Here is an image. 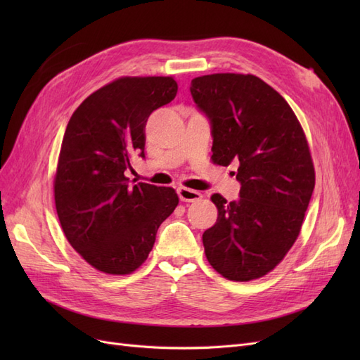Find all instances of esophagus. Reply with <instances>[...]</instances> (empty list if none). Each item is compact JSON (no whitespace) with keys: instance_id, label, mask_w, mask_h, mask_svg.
Masks as SVG:
<instances>
[{"instance_id":"obj_1","label":"esophagus","mask_w":360,"mask_h":360,"mask_svg":"<svg viewBox=\"0 0 360 360\" xmlns=\"http://www.w3.org/2000/svg\"><path fill=\"white\" fill-rule=\"evenodd\" d=\"M177 193H179V198L183 202H195V201H200L202 198L201 192L193 191V189H188V188H179Z\"/></svg>"}]
</instances>
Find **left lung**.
<instances>
[{"label": "left lung", "instance_id": "8db88e82", "mask_svg": "<svg viewBox=\"0 0 360 360\" xmlns=\"http://www.w3.org/2000/svg\"><path fill=\"white\" fill-rule=\"evenodd\" d=\"M191 94L212 129V160L238 165L240 198L212 195L216 224L202 234L212 267L231 281L274 270L296 242L315 186L309 147L296 114L254 75L195 78Z\"/></svg>", "mask_w": 360, "mask_h": 360}]
</instances>
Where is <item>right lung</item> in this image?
<instances>
[{
    "label": "right lung",
    "mask_w": 360,
    "mask_h": 360,
    "mask_svg": "<svg viewBox=\"0 0 360 360\" xmlns=\"http://www.w3.org/2000/svg\"><path fill=\"white\" fill-rule=\"evenodd\" d=\"M176 94L171 76H126L90 94L69 120L53 180L58 219L76 252L103 274L143 264L179 204L172 188L132 186L126 177L132 158H146L150 114Z\"/></svg>",
    "instance_id": "obj_1"
}]
</instances>
